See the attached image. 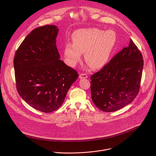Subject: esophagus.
I'll return each instance as SVG.
<instances>
[{"instance_id": "1", "label": "esophagus", "mask_w": 156, "mask_h": 156, "mask_svg": "<svg viewBox=\"0 0 156 156\" xmlns=\"http://www.w3.org/2000/svg\"><path fill=\"white\" fill-rule=\"evenodd\" d=\"M88 77L86 73H81L79 76V78L80 79H83V78H87Z\"/></svg>"}]
</instances>
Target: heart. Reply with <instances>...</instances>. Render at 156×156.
<instances>
[{
  "instance_id": "obj_1",
  "label": "heart",
  "mask_w": 156,
  "mask_h": 156,
  "mask_svg": "<svg viewBox=\"0 0 156 156\" xmlns=\"http://www.w3.org/2000/svg\"><path fill=\"white\" fill-rule=\"evenodd\" d=\"M72 40V44L67 43L64 49L67 64L75 67L85 52V60L94 69H99L108 62L116 44V36L112 30L88 28L75 32Z\"/></svg>"
}]
</instances>
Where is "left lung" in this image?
Wrapping results in <instances>:
<instances>
[{
    "mask_svg": "<svg viewBox=\"0 0 156 156\" xmlns=\"http://www.w3.org/2000/svg\"><path fill=\"white\" fill-rule=\"evenodd\" d=\"M144 60L136 45L130 39L110 62L91 78V96L101 110L113 112L131 103L139 92Z\"/></svg>",
    "mask_w": 156,
    "mask_h": 156,
    "instance_id": "1",
    "label": "left lung"
}]
</instances>
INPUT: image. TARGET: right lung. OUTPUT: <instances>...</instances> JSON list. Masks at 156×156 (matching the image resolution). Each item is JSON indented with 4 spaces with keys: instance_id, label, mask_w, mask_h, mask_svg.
I'll return each mask as SVG.
<instances>
[{
    "instance_id": "1",
    "label": "right lung",
    "mask_w": 156,
    "mask_h": 156,
    "mask_svg": "<svg viewBox=\"0 0 156 156\" xmlns=\"http://www.w3.org/2000/svg\"><path fill=\"white\" fill-rule=\"evenodd\" d=\"M58 29L45 25L32 31L16 52L17 90L34 108L52 112L62 105L78 73L62 60L56 46Z\"/></svg>"
}]
</instances>
